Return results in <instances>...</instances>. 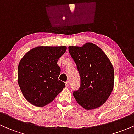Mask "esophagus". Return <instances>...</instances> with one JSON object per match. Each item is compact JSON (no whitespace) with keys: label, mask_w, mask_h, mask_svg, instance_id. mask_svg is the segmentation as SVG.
<instances>
[{"label":"esophagus","mask_w":134,"mask_h":134,"mask_svg":"<svg viewBox=\"0 0 134 134\" xmlns=\"http://www.w3.org/2000/svg\"><path fill=\"white\" fill-rule=\"evenodd\" d=\"M65 86L66 87H69V81H67V82H65Z\"/></svg>","instance_id":"obj_1"}]
</instances>
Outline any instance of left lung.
Instances as JSON below:
<instances>
[{
	"mask_svg": "<svg viewBox=\"0 0 134 134\" xmlns=\"http://www.w3.org/2000/svg\"><path fill=\"white\" fill-rule=\"evenodd\" d=\"M69 52L81 77V86L73 92L76 101L86 110L103 105L114 86V69L109 58L92 43L81 47L69 46Z\"/></svg>",
	"mask_w": 134,
	"mask_h": 134,
	"instance_id": "left-lung-1",
	"label": "left lung"
}]
</instances>
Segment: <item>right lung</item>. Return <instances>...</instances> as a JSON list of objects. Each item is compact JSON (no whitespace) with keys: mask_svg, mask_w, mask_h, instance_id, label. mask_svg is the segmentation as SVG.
Returning a JSON list of instances; mask_svg holds the SVG:
<instances>
[{"mask_svg":"<svg viewBox=\"0 0 134 134\" xmlns=\"http://www.w3.org/2000/svg\"><path fill=\"white\" fill-rule=\"evenodd\" d=\"M67 47L40 46L27 52L18 65V81L26 99L36 107L51 103L65 87L57 61Z\"/></svg>","mask_w":134,"mask_h":134,"instance_id":"add662e5","label":"right lung"}]
</instances>
